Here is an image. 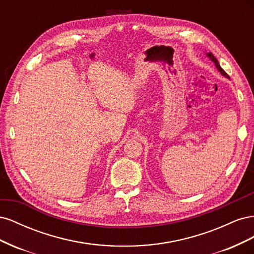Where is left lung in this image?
<instances>
[{
	"mask_svg": "<svg viewBox=\"0 0 254 254\" xmlns=\"http://www.w3.org/2000/svg\"><path fill=\"white\" fill-rule=\"evenodd\" d=\"M206 55H207V57H210V59H211V60L213 61V63L215 64V66L217 67V70H218L222 75L226 76V77H228V74L224 71V68H222V67L220 66V64H219V63H218V60H217L216 58H215V56L213 55V54H212V53H207Z\"/></svg>",
	"mask_w": 254,
	"mask_h": 254,
	"instance_id": "1",
	"label": "left lung"
}]
</instances>
